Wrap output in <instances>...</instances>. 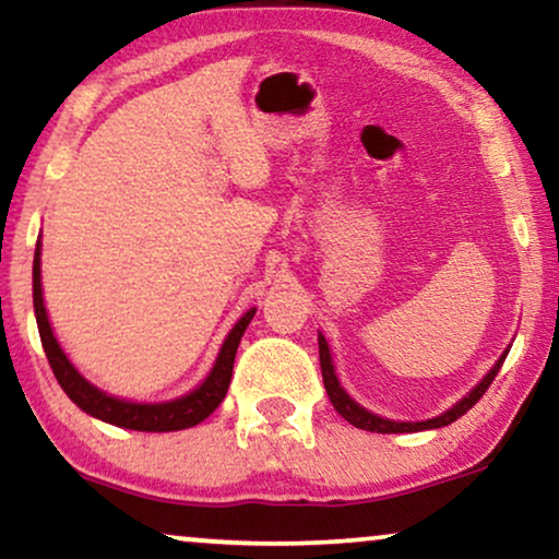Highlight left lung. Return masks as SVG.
Masks as SVG:
<instances>
[{
  "mask_svg": "<svg viewBox=\"0 0 559 559\" xmlns=\"http://www.w3.org/2000/svg\"><path fill=\"white\" fill-rule=\"evenodd\" d=\"M511 348V346H509ZM509 348L503 350L499 356V361L491 366V371L486 373L484 379L478 381L476 386L471 389L468 394L463 396V400H457L453 407H448L445 412H440V415H435L430 419H389V417H381L377 412L366 409L364 404H358L354 396L348 394V389L343 386V381L338 379V371H335V361H333V350H331V343L325 341V335L318 331V354H320V371H323V384H325V392L331 396L333 407L338 415L350 423L358 430H366V432H381V435H389V432H423V430H438V427H445L450 423H455L457 417H463L465 412H468L473 404H476L480 396L488 386H491V381L496 379V373H499L503 358H507Z\"/></svg>",
  "mask_w": 559,
  "mask_h": 559,
  "instance_id": "left-lung-1",
  "label": "left lung"
}]
</instances>
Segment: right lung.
Here are the masks:
<instances>
[{
  "mask_svg": "<svg viewBox=\"0 0 559 559\" xmlns=\"http://www.w3.org/2000/svg\"><path fill=\"white\" fill-rule=\"evenodd\" d=\"M40 254H43V243L37 239L35 262H33V305H35L37 331H40V341H43L45 356H48L50 369L56 373L58 384L63 386V392L71 396L75 407L83 409L91 417L102 419V423L124 427V430L175 432V430H186V427H195L198 423H203V419L209 417L221 402H224L228 384H231L236 348H239L241 335L251 323V318H254L257 308H249L239 320H236V325L228 331L224 343H221L218 356L216 361H213L211 371L205 373L201 384L190 389L188 394L175 396V400H165V402L124 400V396H114L109 392H104V389H98L96 384H91V381L75 369V364L68 358L63 346L58 343L56 333H52L48 310H45V300H43Z\"/></svg>",
  "mask_w": 559,
  "mask_h": 559,
  "instance_id": "add662e5",
  "label": "right lung"
}]
</instances>
